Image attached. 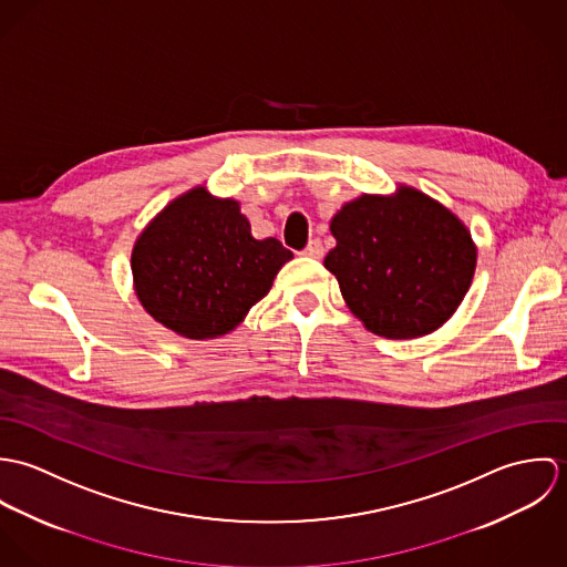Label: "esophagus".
Wrapping results in <instances>:
<instances>
[{
  "mask_svg": "<svg viewBox=\"0 0 567 567\" xmlns=\"http://www.w3.org/2000/svg\"><path fill=\"white\" fill-rule=\"evenodd\" d=\"M323 243H321L319 238L310 240V243H308V246L303 248V255H308V257H315V259H321V257H323Z\"/></svg>",
  "mask_w": 567,
  "mask_h": 567,
  "instance_id": "obj_1",
  "label": "esophagus"
}]
</instances>
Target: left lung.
<instances>
[{
    "label": "left lung",
    "instance_id": "obj_1",
    "mask_svg": "<svg viewBox=\"0 0 567 567\" xmlns=\"http://www.w3.org/2000/svg\"><path fill=\"white\" fill-rule=\"evenodd\" d=\"M324 268L349 310L378 336L416 338L445 323L467 295L476 248L465 225L425 194L360 196L331 220Z\"/></svg>",
    "mask_w": 567,
    "mask_h": 567
}]
</instances>
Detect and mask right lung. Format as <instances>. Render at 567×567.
I'll use <instances>...</instances> for the list:
<instances>
[{"label": "right lung", "instance_id": "1", "mask_svg": "<svg viewBox=\"0 0 567 567\" xmlns=\"http://www.w3.org/2000/svg\"><path fill=\"white\" fill-rule=\"evenodd\" d=\"M292 250L255 240L236 200L203 187L167 205L133 248L135 290L151 317L185 338L231 331L268 295Z\"/></svg>", "mask_w": 567, "mask_h": 567}]
</instances>
